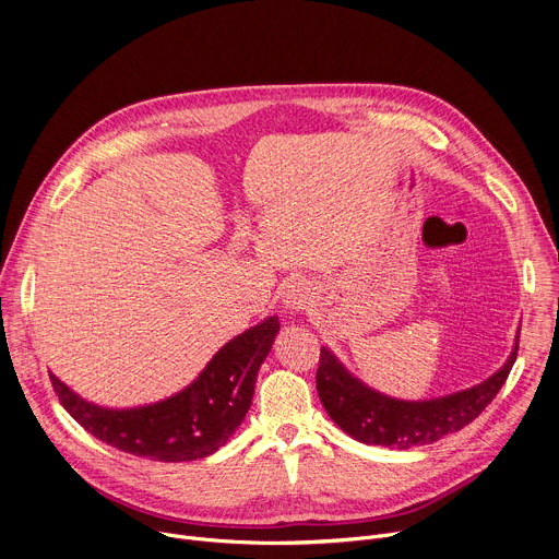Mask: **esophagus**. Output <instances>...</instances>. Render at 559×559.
I'll return each instance as SVG.
<instances>
[{
    "instance_id": "34e87169",
    "label": "esophagus",
    "mask_w": 559,
    "mask_h": 559,
    "mask_svg": "<svg viewBox=\"0 0 559 559\" xmlns=\"http://www.w3.org/2000/svg\"><path fill=\"white\" fill-rule=\"evenodd\" d=\"M307 302H309V292H307V287L300 281L298 283L294 281V283H289L283 289V305H285V309L300 311V309L307 307Z\"/></svg>"
}]
</instances>
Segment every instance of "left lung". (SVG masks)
I'll list each match as a JSON object with an SVG mask.
<instances>
[{"label":"left lung","instance_id":"obj_1","mask_svg":"<svg viewBox=\"0 0 559 559\" xmlns=\"http://www.w3.org/2000/svg\"><path fill=\"white\" fill-rule=\"evenodd\" d=\"M520 330L507 362L480 384L431 397V401H401L356 378L330 347L321 349L316 371L318 397L330 418L354 440L391 449L431 444L460 431L480 416L498 395L518 358Z\"/></svg>","mask_w":559,"mask_h":559}]
</instances>
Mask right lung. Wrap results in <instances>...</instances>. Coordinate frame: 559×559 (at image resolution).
Listing matches in <instances>:
<instances>
[{
	"instance_id": "obj_1",
	"label": "right lung",
	"mask_w": 559,
	"mask_h": 559,
	"mask_svg": "<svg viewBox=\"0 0 559 559\" xmlns=\"http://www.w3.org/2000/svg\"><path fill=\"white\" fill-rule=\"evenodd\" d=\"M278 330V316H267L225 343L186 389L141 407H102L52 371L50 380L63 409L97 440L158 462L199 460L225 447L241 427Z\"/></svg>"
}]
</instances>
